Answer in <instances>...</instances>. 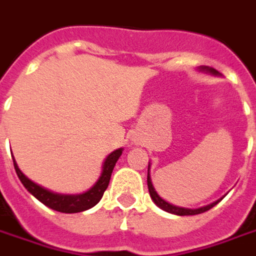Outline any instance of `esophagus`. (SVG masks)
Listing matches in <instances>:
<instances>
[{"label": "esophagus", "instance_id": "1", "mask_svg": "<svg viewBox=\"0 0 256 256\" xmlns=\"http://www.w3.org/2000/svg\"><path fill=\"white\" fill-rule=\"evenodd\" d=\"M132 144H136V145H138V144H141V138H138V136H132Z\"/></svg>", "mask_w": 256, "mask_h": 256}]
</instances>
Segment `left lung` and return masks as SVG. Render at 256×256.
<instances>
[{
    "mask_svg": "<svg viewBox=\"0 0 256 256\" xmlns=\"http://www.w3.org/2000/svg\"><path fill=\"white\" fill-rule=\"evenodd\" d=\"M202 71H206V72H210V74H214V75H219V72L214 70V68H208V67H202ZM149 169H150V164H149V168H148V188H149V193H150V198L156 202V206H160L161 210H166L169 214H178V216H189V214H202V212H206V210H210L212 206H214L218 202L222 200H218V202H212L210 206H202V208H198V210H189V208H181V206H173L170 202H165L161 196H160L158 193L156 192V189L153 186V182H152V178H150V173H149Z\"/></svg>",
    "mask_w": 256,
    "mask_h": 256,
    "instance_id": "8db88e82",
    "label": "left lung"
}]
</instances>
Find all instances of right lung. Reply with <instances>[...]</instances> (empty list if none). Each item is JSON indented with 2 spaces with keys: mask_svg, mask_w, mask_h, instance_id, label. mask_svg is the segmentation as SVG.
<instances>
[{
  "mask_svg": "<svg viewBox=\"0 0 256 256\" xmlns=\"http://www.w3.org/2000/svg\"><path fill=\"white\" fill-rule=\"evenodd\" d=\"M122 152H124V149L114 150L112 153L107 156L106 161L103 164L102 174L99 177V180L95 182L92 188L88 189L87 192L82 193V194H60V193L50 192L48 189L42 188L36 182H33L32 180H29L28 177L20 170V168L16 164L14 157H13V164H14L16 173L18 176L20 181L22 182L26 190L30 194H33L38 202H42L44 206H50V210H58V212L76 214V212H83V210L92 208L102 198L103 193L110 182L112 169H114L115 164L120 157Z\"/></svg>",
  "mask_w": 256,
  "mask_h": 256,
  "instance_id": "obj_1",
  "label": "right lung"
}]
</instances>
